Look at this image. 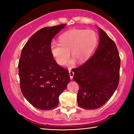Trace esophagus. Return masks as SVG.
<instances>
[{
	"instance_id": "1",
	"label": "esophagus",
	"mask_w": 134,
	"mask_h": 134,
	"mask_svg": "<svg viewBox=\"0 0 134 134\" xmlns=\"http://www.w3.org/2000/svg\"><path fill=\"white\" fill-rule=\"evenodd\" d=\"M69 75H70V79H73V76H74V72L71 70H69Z\"/></svg>"
}]
</instances>
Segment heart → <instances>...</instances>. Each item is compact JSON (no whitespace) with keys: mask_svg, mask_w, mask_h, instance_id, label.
<instances>
[{"mask_svg":"<svg viewBox=\"0 0 134 134\" xmlns=\"http://www.w3.org/2000/svg\"><path fill=\"white\" fill-rule=\"evenodd\" d=\"M59 42H52L50 46L51 54L59 65H64L70 56L73 57L68 65H73L75 60L84 63L90 58L97 44L96 32L90 29H73L65 32L59 37Z\"/></svg>","mask_w":134,"mask_h":134,"instance_id":"b5f03b06","label":"heart"}]
</instances>
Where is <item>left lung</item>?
<instances>
[{"instance_id":"obj_1","label":"left lung","mask_w":134,"mask_h":134,"mask_svg":"<svg viewBox=\"0 0 134 134\" xmlns=\"http://www.w3.org/2000/svg\"><path fill=\"white\" fill-rule=\"evenodd\" d=\"M99 43L94 54L87 62L73 69V81L78 83L79 107L96 109L111 98L118 87L120 67L116 45L105 32L98 27Z\"/></svg>"}]
</instances>
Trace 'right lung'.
<instances>
[{
	"instance_id": "obj_1",
	"label": "right lung",
	"mask_w": 134,
	"mask_h": 134,
	"mask_svg": "<svg viewBox=\"0 0 134 134\" xmlns=\"http://www.w3.org/2000/svg\"><path fill=\"white\" fill-rule=\"evenodd\" d=\"M65 26L40 29L21 51L19 63L21 93L32 105L41 110L57 107L59 95L70 81L69 71L58 64L50 50L52 39Z\"/></svg>"
}]
</instances>
